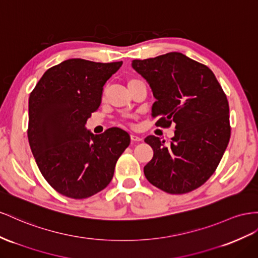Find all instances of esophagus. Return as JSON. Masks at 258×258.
Masks as SVG:
<instances>
[{
	"instance_id": "34e87169",
	"label": "esophagus",
	"mask_w": 258,
	"mask_h": 258,
	"mask_svg": "<svg viewBox=\"0 0 258 258\" xmlns=\"http://www.w3.org/2000/svg\"><path fill=\"white\" fill-rule=\"evenodd\" d=\"M130 139H131L132 142H140V141H142V138L137 136V135H131Z\"/></svg>"
}]
</instances>
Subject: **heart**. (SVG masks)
<instances>
[{"label":"heart","instance_id":"obj_1","mask_svg":"<svg viewBox=\"0 0 258 258\" xmlns=\"http://www.w3.org/2000/svg\"><path fill=\"white\" fill-rule=\"evenodd\" d=\"M137 81H139V80H138V79H135V78L129 79V80H128V86H130L131 83H135V82H137Z\"/></svg>","mask_w":258,"mask_h":258}]
</instances>
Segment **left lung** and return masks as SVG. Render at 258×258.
<instances>
[{"label":"left lung","instance_id":"obj_1","mask_svg":"<svg viewBox=\"0 0 258 258\" xmlns=\"http://www.w3.org/2000/svg\"><path fill=\"white\" fill-rule=\"evenodd\" d=\"M131 66L156 99L152 115L159 117L157 126L176 123L168 146L158 137L145 138L154 151L144 166L146 179L170 194L198 189L217 168L230 139L224 90L210 68L179 52L134 59Z\"/></svg>","mask_w":258,"mask_h":258}]
</instances>
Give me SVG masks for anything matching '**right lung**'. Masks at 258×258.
<instances>
[{"label":"right lung","mask_w":258,"mask_h":258,"mask_svg":"<svg viewBox=\"0 0 258 258\" xmlns=\"http://www.w3.org/2000/svg\"><path fill=\"white\" fill-rule=\"evenodd\" d=\"M121 65L66 59L47 69L29 96L31 152L44 179L62 196L86 199L105 189L130 143L122 129L93 135L86 128L101 105L103 87Z\"/></svg>","instance_id":"add662e5"}]
</instances>
